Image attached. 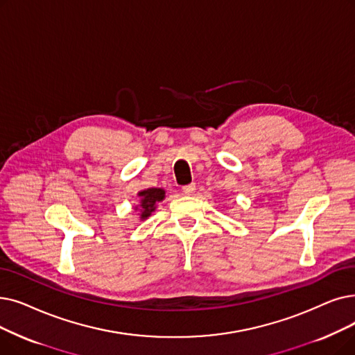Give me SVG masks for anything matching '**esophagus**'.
Instances as JSON below:
<instances>
[{"mask_svg": "<svg viewBox=\"0 0 355 355\" xmlns=\"http://www.w3.org/2000/svg\"><path fill=\"white\" fill-rule=\"evenodd\" d=\"M182 193L184 194H193L194 193V190H196V184L194 182H191V184H187V186H182Z\"/></svg>", "mask_w": 355, "mask_h": 355, "instance_id": "1", "label": "esophagus"}]
</instances>
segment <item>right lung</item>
Wrapping results in <instances>:
<instances>
[{"instance_id":"right-lung-1","label":"right lung","mask_w":355,"mask_h":355,"mask_svg":"<svg viewBox=\"0 0 355 355\" xmlns=\"http://www.w3.org/2000/svg\"><path fill=\"white\" fill-rule=\"evenodd\" d=\"M141 196V218L146 219L148 216H150V213L155 210V206L158 202L164 198L165 191L161 189H148L139 193Z\"/></svg>"}]
</instances>
